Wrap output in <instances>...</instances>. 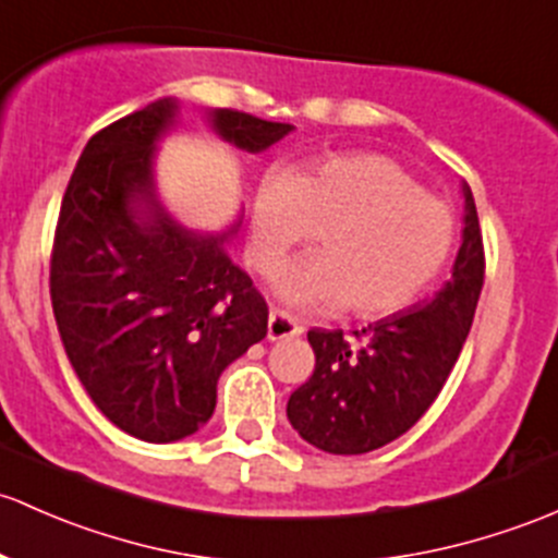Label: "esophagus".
<instances>
[{
  "instance_id": "34e87169",
  "label": "esophagus",
  "mask_w": 558,
  "mask_h": 558,
  "mask_svg": "<svg viewBox=\"0 0 558 558\" xmlns=\"http://www.w3.org/2000/svg\"><path fill=\"white\" fill-rule=\"evenodd\" d=\"M304 328L296 324L291 315L280 313V310H272L267 320V339L269 342H278V339H289V337H299Z\"/></svg>"
}]
</instances>
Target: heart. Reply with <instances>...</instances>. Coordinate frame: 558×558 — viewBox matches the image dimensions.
Returning <instances> with one entry per match:
<instances>
[{
  "label": "heart",
  "instance_id": "b5f03b06",
  "mask_svg": "<svg viewBox=\"0 0 558 558\" xmlns=\"http://www.w3.org/2000/svg\"><path fill=\"white\" fill-rule=\"evenodd\" d=\"M313 232L320 256L280 269L278 296L304 310L348 304L357 318H390L447 267L454 216L396 160L361 151L264 181L251 201L248 262L269 275Z\"/></svg>",
  "mask_w": 558,
  "mask_h": 558
}]
</instances>
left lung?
<instances>
[{"label":"left lung","instance_id":"8db88e82","mask_svg":"<svg viewBox=\"0 0 558 558\" xmlns=\"http://www.w3.org/2000/svg\"><path fill=\"white\" fill-rule=\"evenodd\" d=\"M462 243L436 296L368 324L307 333L315 372L289 398V422L328 454H366L396 441L430 409L460 357L484 286V243L471 186L462 181Z\"/></svg>","mask_w":558,"mask_h":558}]
</instances>
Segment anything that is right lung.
Listing matches in <instances>:
<instances>
[{"mask_svg": "<svg viewBox=\"0 0 558 558\" xmlns=\"http://www.w3.org/2000/svg\"><path fill=\"white\" fill-rule=\"evenodd\" d=\"M160 98L87 141L56 227L50 299L69 363L128 436L171 444L216 409V383L267 337V302L227 254L243 216L219 232L184 227L157 192V144L179 125ZM208 128L259 155L294 125L234 109Z\"/></svg>", "mask_w": 558, "mask_h": 558, "instance_id": "right-lung-1", "label": "right lung"}]
</instances>
